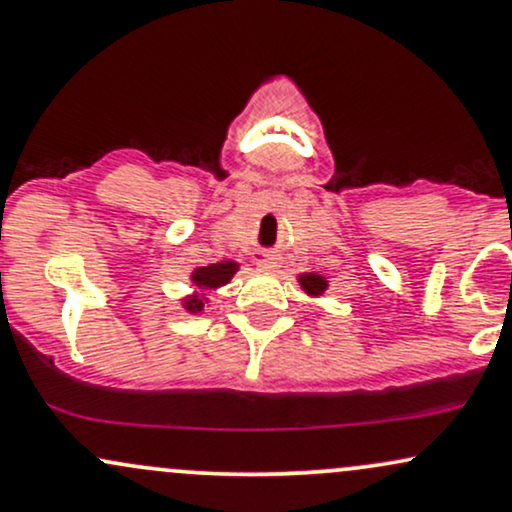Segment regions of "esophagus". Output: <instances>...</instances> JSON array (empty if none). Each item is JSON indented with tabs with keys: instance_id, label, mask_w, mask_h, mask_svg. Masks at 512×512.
<instances>
[{
	"instance_id": "obj_1",
	"label": "esophagus",
	"mask_w": 512,
	"mask_h": 512,
	"mask_svg": "<svg viewBox=\"0 0 512 512\" xmlns=\"http://www.w3.org/2000/svg\"><path fill=\"white\" fill-rule=\"evenodd\" d=\"M279 267H281L279 257H262V260H257V269H262V272H274V269Z\"/></svg>"
}]
</instances>
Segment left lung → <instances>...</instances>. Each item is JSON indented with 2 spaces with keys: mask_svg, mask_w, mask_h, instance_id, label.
Masks as SVG:
<instances>
[{
  "mask_svg": "<svg viewBox=\"0 0 512 512\" xmlns=\"http://www.w3.org/2000/svg\"><path fill=\"white\" fill-rule=\"evenodd\" d=\"M298 284H301V289L308 293V296H322V293L327 291V279L322 274H315V272H305V274H298Z\"/></svg>",
  "mask_w": 512,
  "mask_h": 512,
  "instance_id": "left-lung-1",
  "label": "left lung"
}]
</instances>
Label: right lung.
Masks as SVG:
<instances>
[{
  "instance_id": "1",
  "label": "right lung",
  "mask_w": 512,
  "mask_h": 512,
  "mask_svg": "<svg viewBox=\"0 0 512 512\" xmlns=\"http://www.w3.org/2000/svg\"><path fill=\"white\" fill-rule=\"evenodd\" d=\"M236 272H238V262L233 260L209 264V267H197L195 272L190 274V281L192 286H195V291H192L190 296L182 298V308L192 315L202 313L204 303H209L207 293H214L219 291L221 286H226Z\"/></svg>"
}]
</instances>
